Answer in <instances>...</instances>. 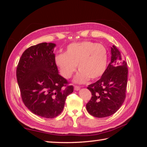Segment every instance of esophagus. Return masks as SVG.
<instances>
[{"label": "esophagus", "instance_id": "obj_1", "mask_svg": "<svg viewBox=\"0 0 147 147\" xmlns=\"http://www.w3.org/2000/svg\"><path fill=\"white\" fill-rule=\"evenodd\" d=\"M74 90H75V91H78V90H80V87L77 86H74Z\"/></svg>", "mask_w": 147, "mask_h": 147}]
</instances>
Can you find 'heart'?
<instances>
[{"label":"heart","mask_w":147,"mask_h":147,"mask_svg":"<svg viewBox=\"0 0 147 147\" xmlns=\"http://www.w3.org/2000/svg\"><path fill=\"white\" fill-rule=\"evenodd\" d=\"M55 62L64 78H70L78 65L79 72L74 82L82 84L89 78L96 80L103 75L108 62V52L105 47L85 41L69 45L65 53L55 57Z\"/></svg>","instance_id":"1"}]
</instances>
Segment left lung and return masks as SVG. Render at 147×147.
<instances>
[{"label": "left lung", "instance_id": "left-lung-1", "mask_svg": "<svg viewBox=\"0 0 147 147\" xmlns=\"http://www.w3.org/2000/svg\"><path fill=\"white\" fill-rule=\"evenodd\" d=\"M111 61L100 80L89 85L91 100L86 104L89 114L95 117L110 116L120 108L126 97L128 67L120 51L111 47Z\"/></svg>", "mask_w": 147, "mask_h": 147}]
</instances>
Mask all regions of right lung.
Wrapping results in <instances>:
<instances>
[{
  "mask_svg": "<svg viewBox=\"0 0 147 147\" xmlns=\"http://www.w3.org/2000/svg\"><path fill=\"white\" fill-rule=\"evenodd\" d=\"M55 43H41L27 49L22 54L16 76L22 100L35 115L52 119L63 111L73 86L59 75L55 62Z\"/></svg>",
  "mask_w": 147,
  "mask_h": 147,
  "instance_id": "1",
  "label": "right lung"
}]
</instances>
